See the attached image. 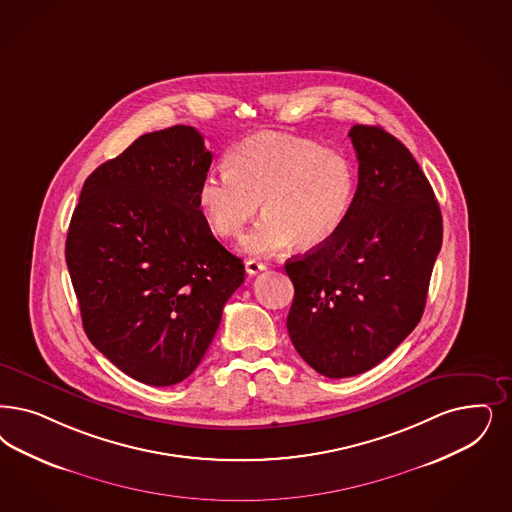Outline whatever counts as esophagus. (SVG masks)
Here are the masks:
<instances>
[{
  "instance_id": "1",
  "label": "esophagus",
  "mask_w": 512,
  "mask_h": 512,
  "mask_svg": "<svg viewBox=\"0 0 512 512\" xmlns=\"http://www.w3.org/2000/svg\"><path fill=\"white\" fill-rule=\"evenodd\" d=\"M265 263H261V261H257V259H247L246 261V272L249 276H255V274H259L261 270H265Z\"/></svg>"
}]
</instances>
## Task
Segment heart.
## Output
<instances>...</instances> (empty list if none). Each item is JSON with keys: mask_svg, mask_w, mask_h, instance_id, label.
Segmentation results:
<instances>
[{"mask_svg": "<svg viewBox=\"0 0 512 512\" xmlns=\"http://www.w3.org/2000/svg\"><path fill=\"white\" fill-rule=\"evenodd\" d=\"M357 191L350 155L310 138L274 132L236 143L227 168L198 185V208L221 238L240 236L263 202L265 217L244 238L251 255H272L297 242L327 244L346 223Z\"/></svg>", "mask_w": 512, "mask_h": 512, "instance_id": "b5f03b06", "label": "heart"}]
</instances>
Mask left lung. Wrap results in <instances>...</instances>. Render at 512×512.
<instances>
[{
	"label": "left lung",
	"instance_id": "obj_1",
	"mask_svg": "<svg viewBox=\"0 0 512 512\" xmlns=\"http://www.w3.org/2000/svg\"><path fill=\"white\" fill-rule=\"evenodd\" d=\"M350 138L359 181L346 223L285 263L295 287L289 338L327 378L369 371L414 331L442 246L439 202L405 145L367 124Z\"/></svg>",
	"mask_w": 512,
	"mask_h": 512
}]
</instances>
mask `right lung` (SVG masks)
Segmentation results:
<instances>
[{
	"label": "right lung",
	"instance_id": "right-lung-1",
	"mask_svg": "<svg viewBox=\"0 0 512 512\" xmlns=\"http://www.w3.org/2000/svg\"><path fill=\"white\" fill-rule=\"evenodd\" d=\"M185 124L143 134L85 181L66 263L96 350L147 386H174L202 361L244 263L198 208L212 164Z\"/></svg>",
	"mask_w": 512,
	"mask_h": 512
}]
</instances>
